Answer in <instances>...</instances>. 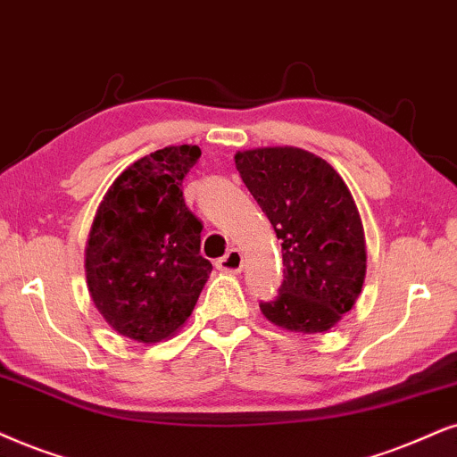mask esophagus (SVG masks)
Returning a JSON list of instances; mask_svg holds the SVG:
<instances>
[{"label":"esophagus","mask_w":457,"mask_h":457,"mask_svg":"<svg viewBox=\"0 0 457 457\" xmlns=\"http://www.w3.org/2000/svg\"><path fill=\"white\" fill-rule=\"evenodd\" d=\"M242 263H245V259H242V253L238 248H229V251L217 262V268L225 271H240Z\"/></svg>","instance_id":"esophagus-1"}]
</instances>
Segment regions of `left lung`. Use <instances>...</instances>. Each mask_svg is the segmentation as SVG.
I'll return each mask as SVG.
<instances>
[{
    "label": "left lung",
    "mask_w": 457,
    "mask_h": 457,
    "mask_svg": "<svg viewBox=\"0 0 457 457\" xmlns=\"http://www.w3.org/2000/svg\"><path fill=\"white\" fill-rule=\"evenodd\" d=\"M242 181L282 242L285 278L263 316L295 333L328 331L361 295L365 232L344 179L299 147L236 154Z\"/></svg>",
    "instance_id": "left-lung-1"
}]
</instances>
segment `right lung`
I'll list each match as a JSON object with an SVG mask.
<instances>
[{"label":"right lung","mask_w":457,"mask_h":457,"mask_svg":"<svg viewBox=\"0 0 457 457\" xmlns=\"http://www.w3.org/2000/svg\"><path fill=\"white\" fill-rule=\"evenodd\" d=\"M198 158V145H177L137 160L115 179L92 223L90 297L103 319L135 342L170 337L209 280L202 221L183 200V179Z\"/></svg>","instance_id":"add662e5"}]
</instances>
